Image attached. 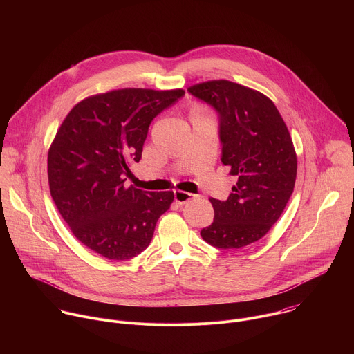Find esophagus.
Wrapping results in <instances>:
<instances>
[{"mask_svg": "<svg viewBox=\"0 0 354 354\" xmlns=\"http://www.w3.org/2000/svg\"><path fill=\"white\" fill-rule=\"evenodd\" d=\"M175 201L178 205H186L187 201L190 200H194L197 196L196 194H192V193H187V192H182V190H175Z\"/></svg>", "mask_w": 354, "mask_h": 354, "instance_id": "1", "label": "esophagus"}]
</instances>
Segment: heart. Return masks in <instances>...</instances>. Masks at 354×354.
Wrapping results in <instances>:
<instances>
[{"label": "heart", "instance_id": "1", "mask_svg": "<svg viewBox=\"0 0 354 354\" xmlns=\"http://www.w3.org/2000/svg\"><path fill=\"white\" fill-rule=\"evenodd\" d=\"M206 113V111L201 108V106H198V105H194L192 109H190V113H189V116H194V115H205Z\"/></svg>", "mask_w": 354, "mask_h": 354}]
</instances>
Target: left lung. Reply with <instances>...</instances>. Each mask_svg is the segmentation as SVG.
I'll return each instance as SVG.
<instances>
[{
    "instance_id": "8db88e82",
    "label": "left lung",
    "mask_w": 354,
    "mask_h": 354,
    "mask_svg": "<svg viewBox=\"0 0 354 354\" xmlns=\"http://www.w3.org/2000/svg\"><path fill=\"white\" fill-rule=\"evenodd\" d=\"M187 91L212 105L220 119L221 162L236 176L232 193L210 198L214 221L200 235L220 249H239L265 236L294 190L297 156L273 100L259 91L213 80Z\"/></svg>"
}]
</instances>
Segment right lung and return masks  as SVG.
Segmentation results:
<instances>
[{
    "label": "right lung",
    "mask_w": 354,
    "mask_h": 354,
    "mask_svg": "<svg viewBox=\"0 0 354 354\" xmlns=\"http://www.w3.org/2000/svg\"><path fill=\"white\" fill-rule=\"evenodd\" d=\"M183 89L124 88L88 96L48 148L50 194L74 236L100 257L127 261L149 245L174 192H144L124 175L141 160L153 119Z\"/></svg>",
    "instance_id": "1"
}]
</instances>
